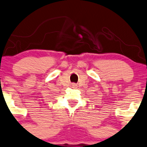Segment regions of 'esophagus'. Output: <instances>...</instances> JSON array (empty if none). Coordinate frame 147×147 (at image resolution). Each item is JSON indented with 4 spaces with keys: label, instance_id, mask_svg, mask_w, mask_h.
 Wrapping results in <instances>:
<instances>
[{
    "label": "esophagus",
    "instance_id": "34e87169",
    "mask_svg": "<svg viewBox=\"0 0 147 147\" xmlns=\"http://www.w3.org/2000/svg\"><path fill=\"white\" fill-rule=\"evenodd\" d=\"M72 87H73V88H77V84H72Z\"/></svg>",
    "mask_w": 147,
    "mask_h": 147
}]
</instances>
